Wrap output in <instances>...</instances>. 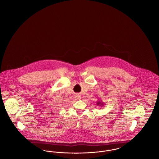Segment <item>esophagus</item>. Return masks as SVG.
I'll return each instance as SVG.
<instances>
[{
  "label": "esophagus",
  "instance_id": "34e87169",
  "mask_svg": "<svg viewBox=\"0 0 159 159\" xmlns=\"http://www.w3.org/2000/svg\"><path fill=\"white\" fill-rule=\"evenodd\" d=\"M75 98L76 99L79 100V99H80L81 98V97L80 96V95H79V94H76L75 96Z\"/></svg>",
  "mask_w": 159,
  "mask_h": 159
}]
</instances>
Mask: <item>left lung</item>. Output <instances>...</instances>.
<instances>
[{
	"instance_id": "8db88e82",
	"label": "left lung",
	"mask_w": 159,
	"mask_h": 159,
	"mask_svg": "<svg viewBox=\"0 0 159 159\" xmlns=\"http://www.w3.org/2000/svg\"><path fill=\"white\" fill-rule=\"evenodd\" d=\"M96 105H98V106H99V107H103V106H104V105H105V103L103 102H102V101H100V100H98L96 103Z\"/></svg>"
}]
</instances>
